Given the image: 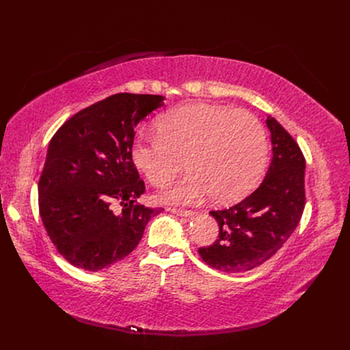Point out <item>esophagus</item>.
<instances>
[{
    "instance_id": "obj_1",
    "label": "esophagus",
    "mask_w": 350,
    "mask_h": 350,
    "mask_svg": "<svg viewBox=\"0 0 350 350\" xmlns=\"http://www.w3.org/2000/svg\"><path fill=\"white\" fill-rule=\"evenodd\" d=\"M169 211H170V213H173V214H176V215H178V217H186V218H190V217H193V215H194V213H193V211H190V210L169 208Z\"/></svg>"
}]
</instances>
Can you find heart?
Returning a JSON list of instances; mask_svg holds the SVG:
<instances>
[{
  "label": "heart",
  "mask_w": 350,
  "mask_h": 350,
  "mask_svg": "<svg viewBox=\"0 0 350 350\" xmlns=\"http://www.w3.org/2000/svg\"><path fill=\"white\" fill-rule=\"evenodd\" d=\"M159 133L139 132L131 147L136 167L163 187L186 160L190 173L159 194L167 204H191L211 196L217 203L244 197L267 163V132L255 115L211 103H190L157 120Z\"/></svg>",
  "instance_id": "obj_1"
}]
</instances>
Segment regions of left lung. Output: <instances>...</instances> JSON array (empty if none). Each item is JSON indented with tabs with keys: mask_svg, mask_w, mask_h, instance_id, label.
Segmentation results:
<instances>
[{
	"mask_svg": "<svg viewBox=\"0 0 350 350\" xmlns=\"http://www.w3.org/2000/svg\"><path fill=\"white\" fill-rule=\"evenodd\" d=\"M272 160L260 187L240 203L210 211L218 237L198 248L203 261L221 272L240 273L260 267L295 231L305 206V159L298 143L273 118H267Z\"/></svg>",
	"mask_w": 350,
	"mask_h": 350,
	"instance_id": "obj_1",
	"label": "left lung"
}]
</instances>
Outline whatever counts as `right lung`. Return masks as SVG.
<instances>
[{
    "label": "right lung",
    "mask_w": 350,
    "mask_h": 350,
    "mask_svg": "<svg viewBox=\"0 0 350 350\" xmlns=\"http://www.w3.org/2000/svg\"><path fill=\"white\" fill-rule=\"evenodd\" d=\"M164 99L112 95L73 115L51 139L38 185L40 214L51 241L72 265L95 272L116 264L161 213L137 203L146 187L131 147L137 124Z\"/></svg>",
    "instance_id": "add662e5"
}]
</instances>
